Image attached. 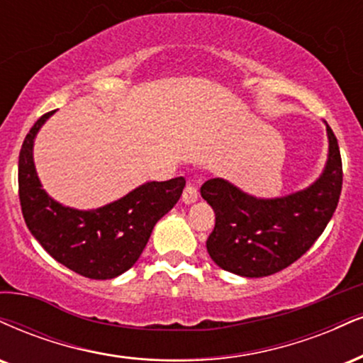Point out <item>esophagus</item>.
Masks as SVG:
<instances>
[{
	"instance_id": "34e87169",
	"label": "esophagus",
	"mask_w": 363,
	"mask_h": 363,
	"mask_svg": "<svg viewBox=\"0 0 363 363\" xmlns=\"http://www.w3.org/2000/svg\"><path fill=\"white\" fill-rule=\"evenodd\" d=\"M198 189H196L194 186H191V184H187L186 187H184V193H182V203H186V204H193V203H196V201H198Z\"/></svg>"
}]
</instances>
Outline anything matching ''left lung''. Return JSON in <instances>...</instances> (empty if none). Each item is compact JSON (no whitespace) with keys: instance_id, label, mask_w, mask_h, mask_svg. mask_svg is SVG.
<instances>
[{"instance_id":"8db88e82","label":"left lung","mask_w":363,"mask_h":363,"mask_svg":"<svg viewBox=\"0 0 363 363\" xmlns=\"http://www.w3.org/2000/svg\"><path fill=\"white\" fill-rule=\"evenodd\" d=\"M328 160L311 186L282 198H255L225 179H209L201 196L215 211L206 248L213 262L242 277L289 267L320 238L338 206L343 170L338 140L326 125Z\"/></svg>"}]
</instances>
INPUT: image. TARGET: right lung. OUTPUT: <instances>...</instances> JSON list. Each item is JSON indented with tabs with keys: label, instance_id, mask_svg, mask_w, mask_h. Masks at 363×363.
<instances>
[{
	"label": "right lung",
	"instance_id": "add662e5",
	"mask_svg": "<svg viewBox=\"0 0 363 363\" xmlns=\"http://www.w3.org/2000/svg\"><path fill=\"white\" fill-rule=\"evenodd\" d=\"M54 111L35 121L18 159V194L30 233L59 264L89 279L121 276L142 255L157 221L181 198L184 177L145 182L98 209L62 206L42 189L33 164V142Z\"/></svg>",
	"mask_w": 363,
	"mask_h": 363
}]
</instances>
